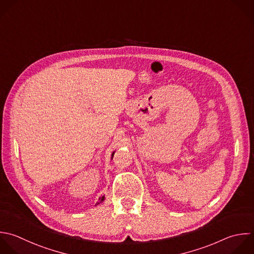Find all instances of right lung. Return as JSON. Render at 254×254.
Listing matches in <instances>:
<instances>
[{"label":"right lung","instance_id":"add662e5","mask_svg":"<svg viewBox=\"0 0 254 254\" xmlns=\"http://www.w3.org/2000/svg\"><path fill=\"white\" fill-rule=\"evenodd\" d=\"M114 153H115V152H113V153H112V157H111V159H113V156H114ZM103 199H104V196H102V197H99V202H101V201H102V200H103ZM99 202H97V203H96V204H99Z\"/></svg>","mask_w":254,"mask_h":254}]
</instances>
